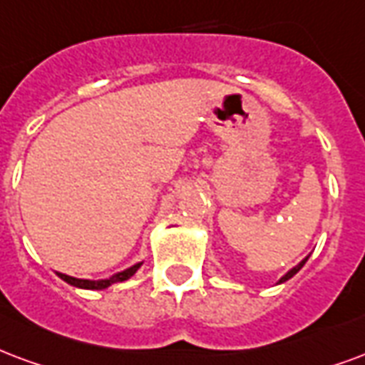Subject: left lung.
<instances>
[{
	"mask_svg": "<svg viewBox=\"0 0 365 365\" xmlns=\"http://www.w3.org/2000/svg\"><path fill=\"white\" fill-rule=\"evenodd\" d=\"M306 261H307V257H306V259H304V261H302V263H299V265H296V267H294L292 271H288V272H286L284 277H282V279H280V282H286V280H288V279H292L294 274H296V272H298V271H299V269H302V267L306 265Z\"/></svg>",
	"mask_w": 365,
	"mask_h": 365,
	"instance_id": "obj_1",
	"label": "left lung"
}]
</instances>
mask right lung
Returning a JSON list of instances; mask_svg holds the SVG:
<instances>
[{
  "instance_id": "1",
  "label": "right lung",
  "mask_w": 365,
  "mask_h": 365,
  "mask_svg": "<svg viewBox=\"0 0 365 365\" xmlns=\"http://www.w3.org/2000/svg\"><path fill=\"white\" fill-rule=\"evenodd\" d=\"M139 267H141V263L129 267V269H125V271L118 272V274H114V277H110V279L106 280H81V279H73V277H67V274H61V272H58V277L61 280H66L67 284L77 286V288H86V290H104V288L112 286L114 282H123V280H128L129 277H133Z\"/></svg>"
}]
</instances>
